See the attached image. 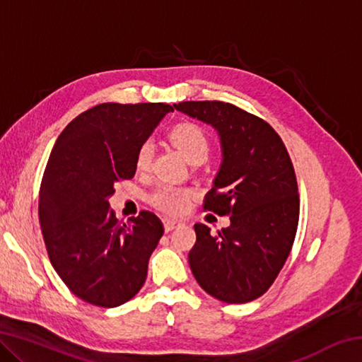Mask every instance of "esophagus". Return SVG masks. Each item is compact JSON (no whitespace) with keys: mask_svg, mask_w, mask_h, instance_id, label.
Wrapping results in <instances>:
<instances>
[{"mask_svg":"<svg viewBox=\"0 0 362 362\" xmlns=\"http://www.w3.org/2000/svg\"><path fill=\"white\" fill-rule=\"evenodd\" d=\"M182 222L180 220H174V218H164V230H166V233L173 231L174 228H177V226H180Z\"/></svg>","mask_w":362,"mask_h":362,"instance_id":"esophagus-1","label":"esophagus"}]
</instances>
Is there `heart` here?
<instances>
[{"label":"heart","mask_w":362,"mask_h":362,"mask_svg":"<svg viewBox=\"0 0 362 362\" xmlns=\"http://www.w3.org/2000/svg\"><path fill=\"white\" fill-rule=\"evenodd\" d=\"M169 139L179 146L189 163L203 164L211 156L212 144L207 132L196 122L183 121L169 131ZM153 144L150 140L140 144L136 153V166L139 170H146L151 164ZM192 192L185 188L173 187L168 183L156 187L150 194V203L156 209L168 214H180L187 209Z\"/></svg>","instance_id":"obj_1"}]
</instances>
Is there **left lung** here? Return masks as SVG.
<instances>
[{
    "mask_svg": "<svg viewBox=\"0 0 362 362\" xmlns=\"http://www.w3.org/2000/svg\"><path fill=\"white\" fill-rule=\"evenodd\" d=\"M174 108L217 129L223 163L203 207L231 222L216 235L194 225L189 268L209 296L252 302L272 287L296 240L300 199L289 153L267 121L231 103L189 100Z\"/></svg>",
    "mask_w": 362,
    "mask_h": 362,
    "instance_id": "1",
    "label": "left lung"
}]
</instances>
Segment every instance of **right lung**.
I'll return each instance as SVG.
<instances>
[{"instance_id": "obj_1", "label": "right lung", "mask_w": 362, "mask_h": 362, "mask_svg": "<svg viewBox=\"0 0 362 362\" xmlns=\"http://www.w3.org/2000/svg\"><path fill=\"white\" fill-rule=\"evenodd\" d=\"M168 103H100L56 140L40 187V223L54 269L84 302L113 308L142 289L163 222L140 211L119 222L110 209L115 183L136 174V153Z\"/></svg>"}]
</instances>
